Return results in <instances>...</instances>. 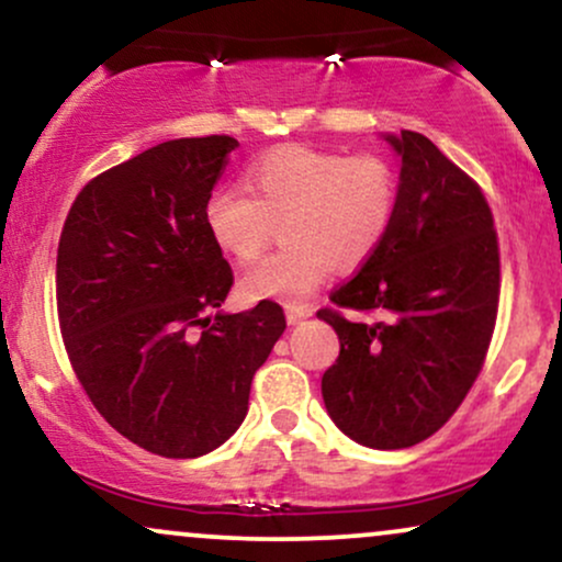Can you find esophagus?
Returning a JSON list of instances; mask_svg holds the SVG:
<instances>
[{"instance_id":"34e87169","label":"esophagus","mask_w":562,"mask_h":562,"mask_svg":"<svg viewBox=\"0 0 562 562\" xmlns=\"http://www.w3.org/2000/svg\"><path fill=\"white\" fill-rule=\"evenodd\" d=\"M285 317H288V325H299V322L312 317V312L303 306H285Z\"/></svg>"}]
</instances>
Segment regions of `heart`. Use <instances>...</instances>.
Masks as SVG:
<instances>
[{
  "label": "heart",
  "instance_id": "1",
  "mask_svg": "<svg viewBox=\"0 0 562 562\" xmlns=\"http://www.w3.org/2000/svg\"><path fill=\"white\" fill-rule=\"evenodd\" d=\"M245 187L250 196L222 187L205 200L211 240L232 259L250 261L285 218L288 245L243 274L248 301L312 299L335 267L353 269L370 259L396 216V171L375 153L280 147L250 166Z\"/></svg>",
  "mask_w": 562,
  "mask_h": 562
}]
</instances>
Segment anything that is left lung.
Listing matches in <instances>:
<instances>
[{
  "label": "left lung",
  "instance_id": "1",
  "mask_svg": "<svg viewBox=\"0 0 562 562\" xmlns=\"http://www.w3.org/2000/svg\"><path fill=\"white\" fill-rule=\"evenodd\" d=\"M402 160L396 216L335 306L317 312L340 353L322 375L327 415L370 449L434 436L479 378L499 303V245L481 187L417 132L383 134Z\"/></svg>",
  "mask_w": 562,
  "mask_h": 562
}]
</instances>
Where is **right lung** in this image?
I'll list each match as a JSON object with an SVG mask.
<instances>
[{"instance_id": "right-lung-1", "label": "right lung", "mask_w": 562, "mask_h": 562, "mask_svg": "<svg viewBox=\"0 0 562 562\" xmlns=\"http://www.w3.org/2000/svg\"><path fill=\"white\" fill-rule=\"evenodd\" d=\"M237 139H169L92 179L57 245L66 351L102 417L153 454L192 460L248 415L282 333L280 303L222 312L232 269L205 200Z\"/></svg>"}]
</instances>
